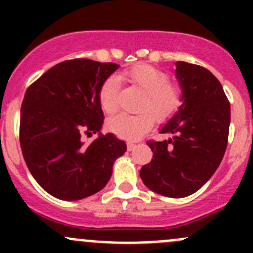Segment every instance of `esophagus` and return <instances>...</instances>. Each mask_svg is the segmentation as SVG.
<instances>
[{"label":"esophagus","mask_w":253,"mask_h":253,"mask_svg":"<svg viewBox=\"0 0 253 253\" xmlns=\"http://www.w3.org/2000/svg\"><path fill=\"white\" fill-rule=\"evenodd\" d=\"M136 147H137V145L134 144V143H132V142L127 143V150H129V152H131V150H133Z\"/></svg>","instance_id":"34e87169"}]
</instances>
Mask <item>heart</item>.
<instances>
[{"instance_id":"obj_1","label":"heart","mask_w":253,"mask_h":253,"mask_svg":"<svg viewBox=\"0 0 253 253\" xmlns=\"http://www.w3.org/2000/svg\"><path fill=\"white\" fill-rule=\"evenodd\" d=\"M122 78L142 93L137 104L138 114H120L108 120V128L122 138L139 139L157 121L165 122L178 111L183 101L180 84L169 81L164 71L141 63L122 72ZM99 103L105 114H115L121 104L119 81L106 78L99 89Z\"/></svg>"}]
</instances>
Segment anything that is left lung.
<instances>
[{
	"mask_svg": "<svg viewBox=\"0 0 253 253\" xmlns=\"http://www.w3.org/2000/svg\"><path fill=\"white\" fill-rule=\"evenodd\" d=\"M176 76L183 103L160 131L172 138L147 142L153 159L139 175L149 190L182 198L200 190L218 169L228 145L230 103L220 82L202 66L178 61Z\"/></svg>",
	"mask_w": 253,
	"mask_h": 253,
	"instance_id": "1",
	"label": "left lung"
}]
</instances>
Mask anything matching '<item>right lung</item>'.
<instances>
[{
  "label": "right lung",
  "mask_w": 253,
  "mask_h": 253,
  "mask_svg": "<svg viewBox=\"0 0 253 253\" xmlns=\"http://www.w3.org/2000/svg\"><path fill=\"white\" fill-rule=\"evenodd\" d=\"M120 66L75 58L57 63L28 86L20 109L19 142L28 169L51 196L77 201L105 187L126 143L100 131L99 89Z\"/></svg>",
  "instance_id": "obj_1"
}]
</instances>
